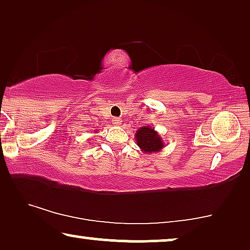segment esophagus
Returning a JSON list of instances; mask_svg holds the SVG:
<instances>
[{
  "mask_svg": "<svg viewBox=\"0 0 250 250\" xmlns=\"http://www.w3.org/2000/svg\"><path fill=\"white\" fill-rule=\"evenodd\" d=\"M112 124L114 125H116V126H119L122 124V121H121V118H117V117H115L114 119H112Z\"/></svg>",
  "mask_w": 250,
  "mask_h": 250,
  "instance_id": "34e87169",
  "label": "esophagus"
}]
</instances>
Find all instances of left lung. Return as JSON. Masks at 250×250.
<instances>
[{
  "instance_id": "left-lung-1",
  "label": "left lung",
  "mask_w": 250,
  "mask_h": 250,
  "mask_svg": "<svg viewBox=\"0 0 250 250\" xmlns=\"http://www.w3.org/2000/svg\"><path fill=\"white\" fill-rule=\"evenodd\" d=\"M134 136L136 145L142 150V152H159L165 146L162 136L151 126H142L136 131Z\"/></svg>"
}]
</instances>
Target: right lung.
<instances>
[{
    "instance_id": "add662e5",
    "label": "right lung",
    "mask_w": 250,
    "mask_h": 250,
    "mask_svg": "<svg viewBox=\"0 0 250 250\" xmlns=\"http://www.w3.org/2000/svg\"><path fill=\"white\" fill-rule=\"evenodd\" d=\"M97 131H98V129H97ZM97 131H95V133H97Z\"/></svg>"
}]
</instances>
